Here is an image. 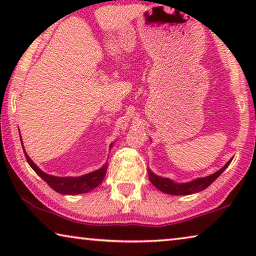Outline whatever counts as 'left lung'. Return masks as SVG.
I'll use <instances>...</instances> for the list:
<instances>
[{
    "instance_id": "obj_1",
    "label": "left lung",
    "mask_w": 256,
    "mask_h": 256,
    "mask_svg": "<svg viewBox=\"0 0 256 256\" xmlns=\"http://www.w3.org/2000/svg\"><path fill=\"white\" fill-rule=\"evenodd\" d=\"M232 160V159L229 160L222 170H219L218 172H214V174L206 177H202V178H196L192 182H188V183H175V182H172L170 178L157 176L150 170H148L149 180L151 183H152V185H154L156 188L159 190H162V192L172 194V196H188V194L201 192V190H206L208 186H210L220 175L222 174V172L229 166Z\"/></svg>"
}]
</instances>
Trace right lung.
Returning <instances> with one entry per match:
<instances>
[{"instance_id": "right-lung-1", "label": "right lung", "mask_w": 256, "mask_h": 256, "mask_svg": "<svg viewBox=\"0 0 256 256\" xmlns=\"http://www.w3.org/2000/svg\"><path fill=\"white\" fill-rule=\"evenodd\" d=\"M21 140V136H20ZM22 144V149H24V144ZM112 144H110L112 148ZM24 152L26 156V159H27L28 164H30V167L36 172L37 175H40L42 180H44L47 184H48L52 188L56 190L58 193L60 194H66V196H72V194H82V193H86L89 190H92L94 188H96L97 186L102 183V180L105 178L106 175V170H107V164H105L104 166L100 168V170H94L92 172H89V174L84 175V176H79V177H58V176H53V175H48L40 170V168L36 166V164H34L32 159L29 158V156L26 154V151L24 149Z\"/></svg>"}]
</instances>
